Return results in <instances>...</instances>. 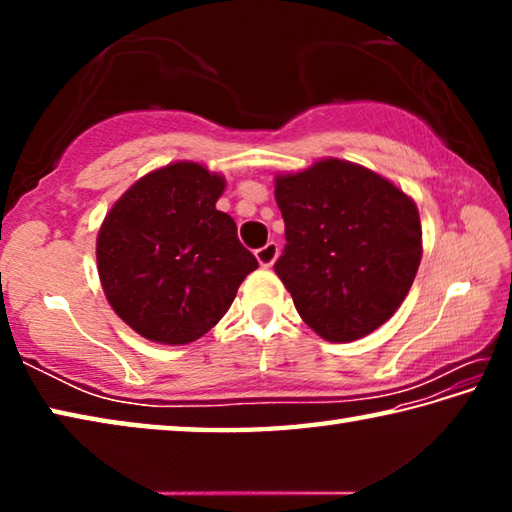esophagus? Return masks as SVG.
Segmentation results:
<instances>
[{"mask_svg":"<svg viewBox=\"0 0 512 512\" xmlns=\"http://www.w3.org/2000/svg\"><path fill=\"white\" fill-rule=\"evenodd\" d=\"M277 253H280V248H277L275 241H268L266 246H262V248L257 250L255 257H257V262H259V264H262L264 268H268V266H273V264H275Z\"/></svg>","mask_w":512,"mask_h":512,"instance_id":"1","label":"esophagus"}]
</instances>
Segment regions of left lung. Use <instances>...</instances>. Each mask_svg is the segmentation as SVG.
Instances as JSON below:
<instances>
[{
	"label": "left lung",
	"instance_id": "8db88e82",
	"mask_svg": "<svg viewBox=\"0 0 512 512\" xmlns=\"http://www.w3.org/2000/svg\"><path fill=\"white\" fill-rule=\"evenodd\" d=\"M275 201L287 235L275 273L318 336L357 341L400 309L422 259L420 214L402 189L327 158L277 176Z\"/></svg>",
	"mask_w": 512,
	"mask_h": 512
}]
</instances>
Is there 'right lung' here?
I'll use <instances>...</instances> for the list:
<instances>
[{"instance_id": "1", "label": "right lung", "mask_w": 512, "mask_h": 512, "mask_svg": "<svg viewBox=\"0 0 512 512\" xmlns=\"http://www.w3.org/2000/svg\"><path fill=\"white\" fill-rule=\"evenodd\" d=\"M225 180L196 162L146 173L112 205L97 237L110 307L153 343L185 345L219 323L257 268L232 216L216 210Z\"/></svg>"}]
</instances>
